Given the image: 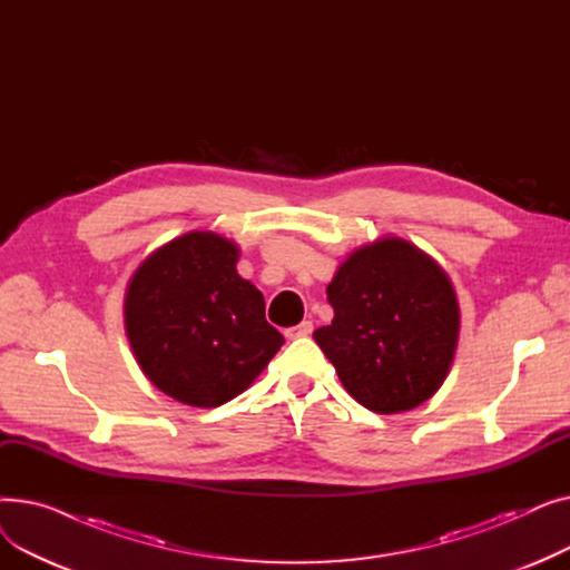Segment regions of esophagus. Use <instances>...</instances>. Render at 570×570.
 Segmentation results:
<instances>
[{
	"instance_id": "obj_1",
	"label": "esophagus",
	"mask_w": 570,
	"mask_h": 570,
	"mask_svg": "<svg viewBox=\"0 0 570 570\" xmlns=\"http://www.w3.org/2000/svg\"><path fill=\"white\" fill-rule=\"evenodd\" d=\"M312 331H314V323H312V321H303V323H297L295 327H288V331H286V337H288V340L309 337V335H312Z\"/></svg>"
}]
</instances>
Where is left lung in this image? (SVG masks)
<instances>
[{
	"mask_svg": "<svg viewBox=\"0 0 570 570\" xmlns=\"http://www.w3.org/2000/svg\"><path fill=\"white\" fill-rule=\"evenodd\" d=\"M327 301L335 318L314 340L357 404L402 413L439 391L455 357L460 307L434 258L381 237L337 267Z\"/></svg>",
	"mask_w": 570,
	"mask_h": 570,
	"instance_id": "8db88e82",
	"label": "left lung"
}]
</instances>
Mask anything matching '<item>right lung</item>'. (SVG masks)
Masks as SVG:
<instances>
[{"mask_svg": "<svg viewBox=\"0 0 570 570\" xmlns=\"http://www.w3.org/2000/svg\"><path fill=\"white\" fill-rule=\"evenodd\" d=\"M237 258L230 239L191 230L149 254L129 282L125 325L136 361L183 404L213 409L245 393L284 344Z\"/></svg>", "mask_w": 570, "mask_h": 570, "instance_id": "1", "label": "right lung"}]
</instances>
